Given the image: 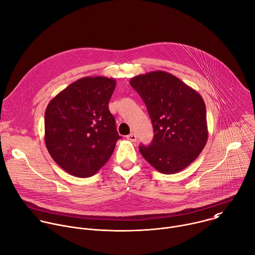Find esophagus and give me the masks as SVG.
Wrapping results in <instances>:
<instances>
[{"instance_id": "esophagus-1", "label": "esophagus", "mask_w": 255, "mask_h": 255, "mask_svg": "<svg viewBox=\"0 0 255 255\" xmlns=\"http://www.w3.org/2000/svg\"><path fill=\"white\" fill-rule=\"evenodd\" d=\"M126 138H127L129 141H131V142H135V141L137 140V136H136L134 133H131V134L127 135Z\"/></svg>"}]
</instances>
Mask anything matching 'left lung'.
I'll list each match as a JSON object with an SVG mask.
<instances>
[{
  "instance_id": "1",
  "label": "left lung",
  "mask_w": 255,
  "mask_h": 255,
  "mask_svg": "<svg viewBox=\"0 0 255 255\" xmlns=\"http://www.w3.org/2000/svg\"><path fill=\"white\" fill-rule=\"evenodd\" d=\"M130 85L144 101L154 130L151 144L139 146L141 155L161 173L183 170L199 156L207 142L202 97L164 71L135 76Z\"/></svg>"
}]
</instances>
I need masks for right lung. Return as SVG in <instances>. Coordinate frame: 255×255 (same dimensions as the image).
Returning <instances> with one entry per match:
<instances>
[{
    "label": "right lung",
    "instance_id": "right-lung-1",
    "mask_svg": "<svg viewBox=\"0 0 255 255\" xmlns=\"http://www.w3.org/2000/svg\"><path fill=\"white\" fill-rule=\"evenodd\" d=\"M115 79L84 77L56 95L45 112V143L68 173L90 177L111 157L121 138L108 103Z\"/></svg>",
    "mask_w": 255,
    "mask_h": 255
}]
</instances>
